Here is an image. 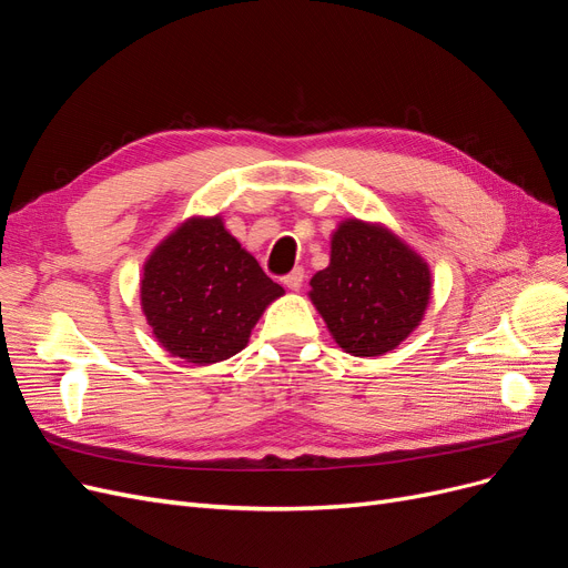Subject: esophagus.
<instances>
[{"instance_id": "1", "label": "esophagus", "mask_w": 568, "mask_h": 568, "mask_svg": "<svg viewBox=\"0 0 568 568\" xmlns=\"http://www.w3.org/2000/svg\"><path fill=\"white\" fill-rule=\"evenodd\" d=\"M284 286L286 288H291V291H298L301 286H303V270L301 267H296V270H291L288 274H284Z\"/></svg>"}]
</instances>
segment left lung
Segmentation results:
<instances>
[{"mask_svg":"<svg viewBox=\"0 0 568 568\" xmlns=\"http://www.w3.org/2000/svg\"><path fill=\"white\" fill-rule=\"evenodd\" d=\"M432 296L422 255L382 225L341 222L329 267L311 280V301L338 346L357 357L384 355L417 329Z\"/></svg>","mask_w":568,"mask_h":568,"instance_id":"left-lung-1","label":"left lung"}]
</instances>
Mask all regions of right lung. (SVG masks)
Wrapping results in <instances>:
<instances>
[{"label":"right lung","mask_w":568,"mask_h":568,"mask_svg":"<svg viewBox=\"0 0 568 568\" xmlns=\"http://www.w3.org/2000/svg\"><path fill=\"white\" fill-rule=\"evenodd\" d=\"M142 311L175 357L211 365L244 351L265 307L284 294L220 215L189 217L149 255Z\"/></svg>","instance_id":"add662e5"}]
</instances>
